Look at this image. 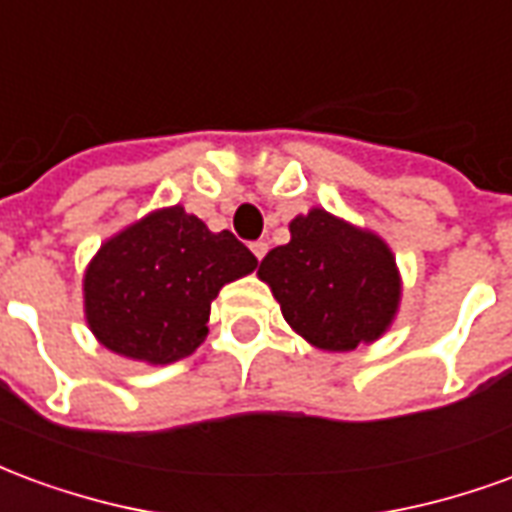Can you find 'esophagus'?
Listing matches in <instances>:
<instances>
[{"instance_id":"obj_1","label":"esophagus","mask_w":512,"mask_h":512,"mask_svg":"<svg viewBox=\"0 0 512 512\" xmlns=\"http://www.w3.org/2000/svg\"><path fill=\"white\" fill-rule=\"evenodd\" d=\"M252 252H255L257 260H263V257H266V252H268V244H266V241H255V244H252Z\"/></svg>"}]
</instances>
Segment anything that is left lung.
<instances>
[{
	"label": "left lung",
	"instance_id": "left-lung-1",
	"mask_svg": "<svg viewBox=\"0 0 512 512\" xmlns=\"http://www.w3.org/2000/svg\"><path fill=\"white\" fill-rule=\"evenodd\" d=\"M257 277L290 329L332 354L381 340L403 299V277L384 238L323 208L290 222V241L263 257Z\"/></svg>",
	"mask_w": 512,
	"mask_h": 512
}]
</instances>
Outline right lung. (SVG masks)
<instances>
[{"label": "right lung", "mask_w": 512, "mask_h": 512, "mask_svg": "<svg viewBox=\"0 0 512 512\" xmlns=\"http://www.w3.org/2000/svg\"><path fill=\"white\" fill-rule=\"evenodd\" d=\"M257 257L230 230L169 205L109 235L84 268V321L106 351L172 365L208 337L211 304Z\"/></svg>", "instance_id": "right-lung-1"}]
</instances>
